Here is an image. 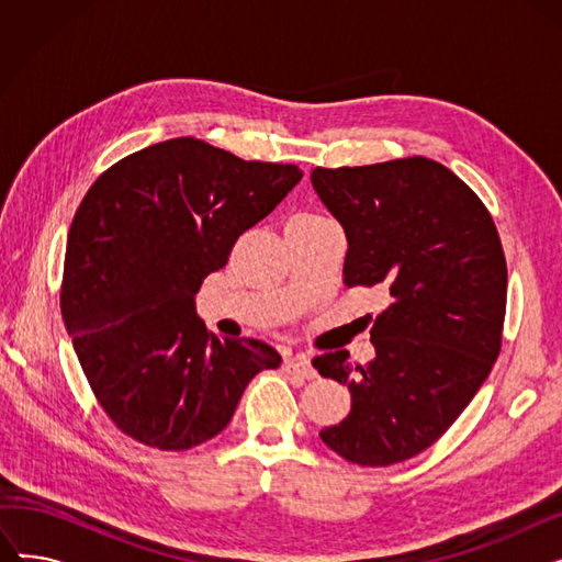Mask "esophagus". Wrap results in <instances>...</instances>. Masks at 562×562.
I'll return each mask as SVG.
<instances>
[{
  "label": "esophagus",
  "instance_id": "esophagus-1",
  "mask_svg": "<svg viewBox=\"0 0 562 562\" xmlns=\"http://www.w3.org/2000/svg\"><path fill=\"white\" fill-rule=\"evenodd\" d=\"M284 369L289 371V373H296V375H303V378H316V371H314V367H312V362H310V358L307 356H291V358H286L284 360Z\"/></svg>",
  "mask_w": 562,
  "mask_h": 562
}]
</instances>
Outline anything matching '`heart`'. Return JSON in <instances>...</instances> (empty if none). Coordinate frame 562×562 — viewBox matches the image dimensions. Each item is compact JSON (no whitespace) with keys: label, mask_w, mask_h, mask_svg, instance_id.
<instances>
[{"label":"heart","mask_w":562,"mask_h":562,"mask_svg":"<svg viewBox=\"0 0 562 562\" xmlns=\"http://www.w3.org/2000/svg\"><path fill=\"white\" fill-rule=\"evenodd\" d=\"M293 218H316V214H299V216H293Z\"/></svg>","instance_id":"b5f03b06"}]
</instances>
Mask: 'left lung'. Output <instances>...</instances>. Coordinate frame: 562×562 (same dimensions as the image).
I'll return each instance as SVG.
<instances>
[{"label":"left lung","mask_w":562,"mask_h":562,"mask_svg":"<svg viewBox=\"0 0 562 562\" xmlns=\"http://www.w3.org/2000/svg\"><path fill=\"white\" fill-rule=\"evenodd\" d=\"M312 184L346 232L344 284L380 286L390 301L373 318L367 367L348 350L314 358L352 398L321 439L348 462L396 464L451 428L498 358L504 248L481 198L426 157L314 168Z\"/></svg>","instance_id":"left-lung-1"}]
</instances>
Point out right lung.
<instances>
[{"label":"right lung","instance_id":"right-lung-1","mask_svg":"<svg viewBox=\"0 0 562 562\" xmlns=\"http://www.w3.org/2000/svg\"><path fill=\"white\" fill-rule=\"evenodd\" d=\"M301 177L182 136L113 164L83 195L61 314L98 403L140 445L187 451L216 437L248 382L280 367L269 344L206 330L195 293Z\"/></svg>","mask_w":562,"mask_h":562}]
</instances>
